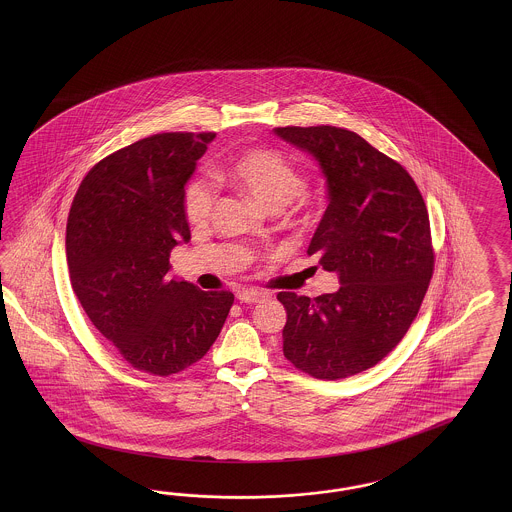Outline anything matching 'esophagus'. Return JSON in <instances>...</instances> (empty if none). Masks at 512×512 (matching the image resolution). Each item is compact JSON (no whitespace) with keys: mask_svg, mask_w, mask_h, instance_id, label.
Instances as JSON below:
<instances>
[{"mask_svg":"<svg viewBox=\"0 0 512 512\" xmlns=\"http://www.w3.org/2000/svg\"><path fill=\"white\" fill-rule=\"evenodd\" d=\"M238 300L242 302V304H257V302H261L263 300V293H259V291H253V289H246V291H240L238 293Z\"/></svg>","mask_w":512,"mask_h":512,"instance_id":"obj_1","label":"esophagus"}]
</instances>
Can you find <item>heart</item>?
I'll list each match as a JSON object with an SVG mask.
<instances>
[{
	"mask_svg": "<svg viewBox=\"0 0 512 512\" xmlns=\"http://www.w3.org/2000/svg\"><path fill=\"white\" fill-rule=\"evenodd\" d=\"M221 180L248 193L270 212L283 210L306 187L304 176L283 155L272 150H249L238 155L221 171ZM214 204L216 191L208 180L197 178L187 184L184 212L191 223H204L212 216Z\"/></svg>",
	"mask_w": 512,
	"mask_h": 512,
	"instance_id": "b5f03b06",
	"label": "heart"
}]
</instances>
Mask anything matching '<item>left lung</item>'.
Returning a JSON list of instances; mask_svg holds the SVG:
<instances>
[{
	"mask_svg": "<svg viewBox=\"0 0 512 512\" xmlns=\"http://www.w3.org/2000/svg\"><path fill=\"white\" fill-rule=\"evenodd\" d=\"M323 172L328 206L311 238L328 295L279 293L287 310L283 355L315 379L364 372L400 343L434 272L430 219L419 187L400 163L357 133L332 127H276Z\"/></svg>",
	"mask_w": 512,
	"mask_h": 512,
	"instance_id": "8db88e82",
	"label": "left lung"
}]
</instances>
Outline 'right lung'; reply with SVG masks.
<instances>
[{
    "mask_svg": "<svg viewBox=\"0 0 512 512\" xmlns=\"http://www.w3.org/2000/svg\"><path fill=\"white\" fill-rule=\"evenodd\" d=\"M214 133H159L99 161L67 219V266L93 326L140 372L171 375L201 360L233 306L229 291L169 279L191 233L184 191Z\"/></svg>",
    "mask_w": 512,
    "mask_h": 512,
    "instance_id": "right-lung-1",
    "label": "right lung"
}]
</instances>
